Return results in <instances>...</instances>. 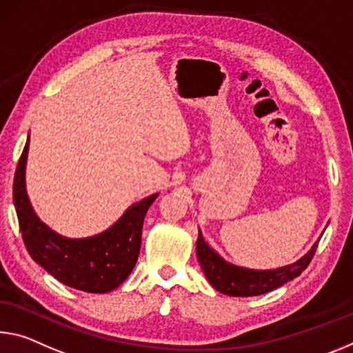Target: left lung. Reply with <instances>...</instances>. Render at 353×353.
<instances>
[{
    "mask_svg": "<svg viewBox=\"0 0 353 353\" xmlns=\"http://www.w3.org/2000/svg\"><path fill=\"white\" fill-rule=\"evenodd\" d=\"M317 243L294 264L279 267L275 270H251V268L237 267L226 262L218 256L209 245L204 242L203 234L199 231L196 242V254L201 268L204 270L205 278L216 290L231 297H253V295L267 294L290 279L297 278L310 262L317 250Z\"/></svg>",
    "mask_w": 353,
    "mask_h": 353,
    "instance_id": "1",
    "label": "left lung"
}]
</instances>
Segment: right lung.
Returning a JSON list of instances; mask_svg holds the SVG:
<instances>
[{
	"label": "right lung",
	"mask_w": 353,
	"mask_h": 353,
	"mask_svg": "<svg viewBox=\"0 0 353 353\" xmlns=\"http://www.w3.org/2000/svg\"><path fill=\"white\" fill-rule=\"evenodd\" d=\"M30 138L14 177V205L28 253L65 286L91 294L114 290L130 275L141 248L146 212L159 194L133 204L105 232L86 239H67L52 231L32 210L25 187Z\"/></svg>",
	"instance_id": "add662e5"
}]
</instances>
